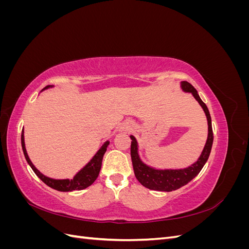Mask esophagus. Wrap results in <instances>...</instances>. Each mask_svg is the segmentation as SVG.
Segmentation results:
<instances>
[{
	"instance_id": "1",
	"label": "esophagus",
	"mask_w": 249,
	"mask_h": 249,
	"mask_svg": "<svg viewBox=\"0 0 249 249\" xmlns=\"http://www.w3.org/2000/svg\"><path fill=\"white\" fill-rule=\"evenodd\" d=\"M126 130H129V127H127V126H126Z\"/></svg>"
}]
</instances>
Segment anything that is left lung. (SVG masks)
Instances as JSON below:
<instances>
[{"label":"left lung","mask_w":249,"mask_h":249,"mask_svg":"<svg viewBox=\"0 0 249 249\" xmlns=\"http://www.w3.org/2000/svg\"><path fill=\"white\" fill-rule=\"evenodd\" d=\"M180 88H182L184 92H190L194 96V99L198 102L202 110L206 113L208 120L207 142L197 161L193 163L191 166L183 169H156L154 167L148 166V165L141 161L138 154L137 140L133 135H131V158L135 177H136V178L139 180V183L142 186L148 188L150 190L170 192L187 185L200 172L203 165L206 164V162L209 159L211 148H212L214 136L212 130V120H211V115L208 107L206 106V104L201 101L196 89H195L190 83H188L186 81L180 82Z\"/></svg>","instance_id":"8db88e82"}]
</instances>
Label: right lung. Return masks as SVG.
<instances>
[{
	"label": "right lung",
	"mask_w": 249,
	"mask_h": 249,
	"mask_svg": "<svg viewBox=\"0 0 249 249\" xmlns=\"http://www.w3.org/2000/svg\"><path fill=\"white\" fill-rule=\"evenodd\" d=\"M53 87L52 85H49L47 87H44L42 90L48 89ZM109 141H106L104 144L101 146V148L97 150V153L92 157V159L90 160L84 167H83L80 171L76 173V176L73 177V178H64V179H56V178H52L47 176L42 175V173L37 169L33 163L30 160V158L27 154L26 146H25V136H24V129L21 131V147H22V152H24L25 158L28 162V164L31 166L33 171L35 172V175L38 177L44 184H47L49 187L53 188V189L61 191V192H71L74 190H83L86 189L87 187L90 185H92L94 183V180L99 177V173L101 171L102 167V161H103V157L106 153L107 147L109 145Z\"/></svg>",
	"instance_id": "right-lung-1"
}]
</instances>
